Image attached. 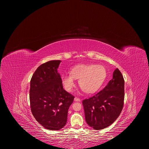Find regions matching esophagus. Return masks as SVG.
I'll use <instances>...</instances> for the list:
<instances>
[{"label":"esophagus","instance_id":"34e87169","mask_svg":"<svg viewBox=\"0 0 149 149\" xmlns=\"http://www.w3.org/2000/svg\"><path fill=\"white\" fill-rule=\"evenodd\" d=\"M80 100H81L78 97H75L74 98V101H80Z\"/></svg>","mask_w":149,"mask_h":149}]
</instances>
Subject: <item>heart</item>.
<instances>
[{
	"mask_svg": "<svg viewBox=\"0 0 149 149\" xmlns=\"http://www.w3.org/2000/svg\"><path fill=\"white\" fill-rule=\"evenodd\" d=\"M106 77L105 68L100 65H79L74 67L70 74L62 75V84L65 90L71 92L75 87V79H78L81 88L87 93L96 91Z\"/></svg>",
	"mask_w": 149,
	"mask_h": 149,
	"instance_id": "obj_1",
	"label": "heart"
}]
</instances>
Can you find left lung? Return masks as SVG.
I'll return each mask as SVG.
<instances>
[{
	"mask_svg": "<svg viewBox=\"0 0 149 149\" xmlns=\"http://www.w3.org/2000/svg\"><path fill=\"white\" fill-rule=\"evenodd\" d=\"M124 79L116 68L113 78L103 90L82 101L87 123L95 130H101L113 124L120 116L124 105Z\"/></svg>",
	"mask_w": 149,
	"mask_h": 149,
	"instance_id": "left-lung-1",
	"label": "left lung"
}]
</instances>
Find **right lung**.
<instances>
[{
	"label": "right lung",
	"mask_w": 149,
	"mask_h": 149,
	"mask_svg": "<svg viewBox=\"0 0 149 149\" xmlns=\"http://www.w3.org/2000/svg\"><path fill=\"white\" fill-rule=\"evenodd\" d=\"M60 60L40 65L30 82L29 100L32 113L44 128L59 130L67 123L68 111L74 96L63 88L57 69Z\"/></svg>",
	"instance_id": "1"
}]
</instances>
